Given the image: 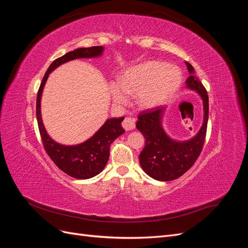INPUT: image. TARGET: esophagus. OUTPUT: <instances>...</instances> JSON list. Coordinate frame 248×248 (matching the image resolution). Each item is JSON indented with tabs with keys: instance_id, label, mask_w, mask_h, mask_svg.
Here are the masks:
<instances>
[{
	"instance_id": "obj_1",
	"label": "esophagus",
	"mask_w": 248,
	"mask_h": 248,
	"mask_svg": "<svg viewBox=\"0 0 248 248\" xmlns=\"http://www.w3.org/2000/svg\"><path fill=\"white\" fill-rule=\"evenodd\" d=\"M122 126L125 130H132V129H134V127H136V120H134L133 118L126 117L123 120Z\"/></svg>"
}]
</instances>
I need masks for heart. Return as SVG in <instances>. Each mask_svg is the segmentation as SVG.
<instances>
[{
  "label": "heart",
  "instance_id": "b5f03b06",
  "mask_svg": "<svg viewBox=\"0 0 248 248\" xmlns=\"http://www.w3.org/2000/svg\"><path fill=\"white\" fill-rule=\"evenodd\" d=\"M182 82L178 67L158 61H148L130 67L120 80L109 82V92L118 104L128 99V94H137L140 108H151L160 106L177 92Z\"/></svg>",
  "mask_w": 248,
  "mask_h": 248
}]
</instances>
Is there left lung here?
Returning <instances> with one entry per match:
<instances>
[{
  "instance_id": "1",
  "label": "left lung",
  "mask_w": 248,
  "mask_h": 248,
  "mask_svg": "<svg viewBox=\"0 0 248 248\" xmlns=\"http://www.w3.org/2000/svg\"><path fill=\"white\" fill-rule=\"evenodd\" d=\"M189 77L186 86L197 91L204 103V123L194 138L186 141L171 140L161 126L166 107H155L140 112L137 128L146 144L140 154V163L147 175L158 181H171L188 170L200 156L206 140L209 117V98L205 87L194 76V68L186 62Z\"/></svg>"
}]
</instances>
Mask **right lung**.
Here are the masks:
<instances>
[{
	"label": "right lung",
	"mask_w": 248,
	"mask_h": 248,
	"mask_svg": "<svg viewBox=\"0 0 248 248\" xmlns=\"http://www.w3.org/2000/svg\"><path fill=\"white\" fill-rule=\"evenodd\" d=\"M103 46L80 47L56 59L49 65L47 71L44 74L38 90V94H37L36 116L43 147L50 159L54 161L60 170L76 179H89L102 171L108 160L109 147L111 142L125 132L121 126L124 117L107 120L106 123L100 127V129L92 138L81 142V144L76 146H64L52 140L44 128L40 111L41 95L49 73L57 67L71 61V60L99 57L101 56Z\"/></svg>",
	"instance_id": "add662e5"
}]
</instances>
